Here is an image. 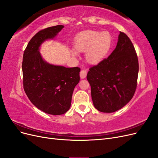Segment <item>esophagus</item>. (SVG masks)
<instances>
[{
    "label": "esophagus",
    "instance_id": "34e87169",
    "mask_svg": "<svg viewBox=\"0 0 158 158\" xmlns=\"http://www.w3.org/2000/svg\"><path fill=\"white\" fill-rule=\"evenodd\" d=\"M87 76V71L85 70H82L80 73V76L81 78H85Z\"/></svg>",
    "mask_w": 158,
    "mask_h": 158
}]
</instances>
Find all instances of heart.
<instances>
[{
  "label": "heart",
  "mask_w": 158,
  "mask_h": 158,
  "mask_svg": "<svg viewBox=\"0 0 158 158\" xmlns=\"http://www.w3.org/2000/svg\"><path fill=\"white\" fill-rule=\"evenodd\" d=\"M112 45V37L108 31L87 30L76 36L74 48L78 52H85V59L90 64H98L102 62L110 51ZM76 56L78 52L71 51Z\"/></svg>",
  "instance_id": "b5f03b06"
}]
</instances>
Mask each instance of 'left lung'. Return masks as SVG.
I'll list each match as a JSON object with an SVG mask.
<instances>
[{
  "instance_id": "left-lung-1",
  "label": "left lung",
  "mask_w": 158,
  "mask_h": 158,
  "mask_svg": "<svg viewBox=\"0 0 158 158\" xmlns=\"http://www.w3.org/2000/svg\"><path fill=\"white\" fill-rule=\"evenodd\" d=\"M138 69L135 47L120 31L116 48L88 73L94 107L103 113H113L127 105L135 93Z\"/></svg>"
}]
</instances>
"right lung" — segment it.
I'll use <instances>...</instances> for the list:
<instances>
[{
	"instance_id": "1",
	"label": "right lung",
	"mask_w": 158,
	"mask_h": 158,
	"mask_svg": "<svg viewBox=\"0 0 158 158\" xmlns=\"http://www.w3.org/2000/svg\"><path fill=\"white\" fill-rule=\"evenodd\" d=\"M63 27L57 25L37 32L23 52L22 66L27 98L37 109L53 115L64 114L70 109L74 89L80 81V68L51 64L40 55L42 43L53 39Z\"/></svg>"
}]
</instances>
